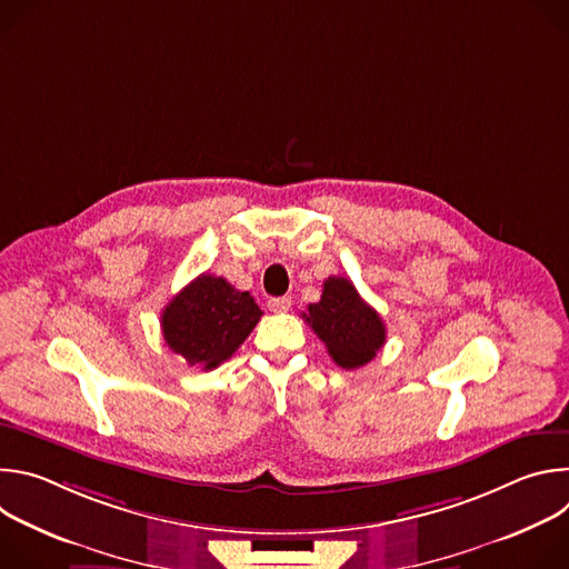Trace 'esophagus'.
I'll list each match as a JSON object with an SVG mask.
<instances>
[{"label": "esophagus", "mask_w": 569, "mask_h": 569, "mask_svg": "<svg viewBox=\"0 0 569 569\" xmlns=\"http://www.w3.org/2000/svg\"><path fill=\"white\" fill-rule=\"evenodd\" d=\"M268 308H270L272 312H288V310L292 308V299H290V297H272V299L268 301Z\"/></svg>", "instance_id": "34e87169"}]
</instances>
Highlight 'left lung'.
Here are the masks:
<instances>
[{"instance_id":"8db88e82","label":"left lung","mask_w":569,"mask_h":569,"mask_svg":"<svg viewBox=\"0 0 569 569\" xmlns=\"http://www.w3.org/2000/svg\"><path fill=\"white\" fill-rule=\"evenodd\" d=\"M303 319L342 369H358L371 362L387 338L380 315L345 277L323 281L321 299L308 306Z\"/></svg>"}]
</instances>
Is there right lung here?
<instances>
[{
	"label": "right lung",
	"mask_w": 569,
	"mask_h": 569,
	"mask_svg": "<svg viewBox=\"0 0 569 569\" xmlns=\"http://www.w3.org/2000/svg\"><path fill=\"white\" fill-rule=\"evenodd\" d=\"M261 315L250 292L222 277L200 274L161 310V333L173 353L207 371L233 356Z\"/></svg>",
	"instance_id": "obj_1"
}]
</instances>
